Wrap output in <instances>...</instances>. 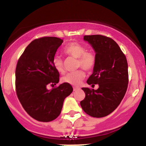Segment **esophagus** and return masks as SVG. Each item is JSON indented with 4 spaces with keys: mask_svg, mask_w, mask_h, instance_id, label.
<instances>
[{
    "mask_svg": "<svg viewBox=\"0 0 146 146\" xmlns=\"http://www.w3.org/2000/svg\"><path fill=\"white\" fill-rule=\"evenodd\" d=\"M80 87H78V86H74L73 87V90H74V91H77V90H80Z\"/></svg>",
    "mask_w": 146,
    "mask_h": 146,
    "instance_id": "obj_1",
    "label": "esophagus"
}]
</instances>
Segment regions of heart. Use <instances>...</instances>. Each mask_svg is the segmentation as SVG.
Listing matches in <instances>:
<instances>
[{"label": "heart", "mask_w": 146, "mask_h": 146, "mask_svg": "<svg viewBox=\"0 0 146 146\" xmlns=\"http://www.w3.org/2000/svg\"><path fill=\"white\" fill-rule=\"evenodd\" d=\"M64 53L68 56L78 58V67H82L85 71H90L95 68L97 62V57L94 51L86 50L83 44L78 42H71L64 48ZM53 67L57 71L63 73V61L60 57L56 56L53 60ZM85 78V73L82 70L69 73L62 78L63 82L69 84L73 86H78Z\"/></svg>", "instance_id": "heart-1"}]
</instances>
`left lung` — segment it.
Wrapping results in <instances>:
<instances>
[{
    "label": "left lung",
    "mask_w": 146,
    "mask_h": 146,
    "mask_svg": "<svg viewBox=\"0 0 146 146\" xmlns=\"http://www.w3.org/2000/svg\"><path fill=\"white\" fill-rule=\"evenodd\" d=\"M96 53L97 62L93 73L87 80L97 90L82 88L84 100L80 105L87 115L104 117L117 108L125 94L128 84V62L124 53L115 40L102 35L84 36Z\"/></svg>",
    "instance_id": "left-lung-1"
}]
</instances>
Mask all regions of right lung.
Here are the masks:
<instances>
[{
	"label": "right lung",
	"instance_id": "obj_1",
	"mask_svg": "<svg viewBox=\"0 0 146 146\" xmlns=\"http://www.w3.org/2000/svg\"><path fill=\"white\" fill-rule=\"evenodd\" d=\"M63 40L42 37L31 42L18 59L16 91L25 111L39 121H51L60 115L64 99L73 92L67 83L51 90L59 82V72L53 67L55 55Z\"/></svg>",
	"mask_w": 146,
	"mask_h": 146
}]
</instances>
